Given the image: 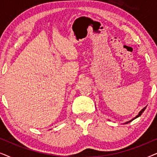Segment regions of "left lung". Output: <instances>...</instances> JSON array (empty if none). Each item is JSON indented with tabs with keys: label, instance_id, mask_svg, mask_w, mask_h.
Segmentation results:
<instances>
[{
	"label": "left lung",
	"instance_id": "1",
	"mask_svg": "<svg viewBox=\"0 0 157 157\" xmlns=\"http://www.w3.org/2000/svg\"><path fill=\"white\" fill-rule=\"evenodd\" d=\"M146 108H147V106H146V107H144V109H141V110L140 111H139V113H138V115H137V116H136V117H135L134 118H133V119H131V120H130V121H126V123H124V124H128V123H129V122H131V121H133V120H134L135 119H136V118H138V117H140V116H141V114H142V113L144 112V110H145V109H146Z\"/></svg>",
	"mask_w": 157,
	"mask_h": 157
}]
</instances>
